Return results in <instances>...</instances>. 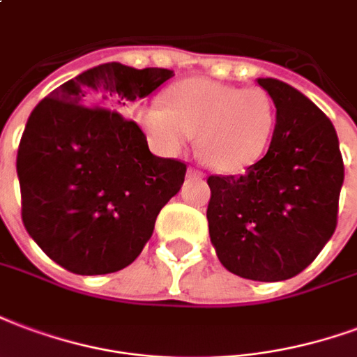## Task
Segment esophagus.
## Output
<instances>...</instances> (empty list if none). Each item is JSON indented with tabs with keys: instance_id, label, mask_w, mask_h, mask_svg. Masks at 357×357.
<instances>
[{
	"instance_id": "esophagus-1",
	"label": "esophagus",
	"mask_w": 357,
	"mask_h": 357,
	"mask_svg": "<svg viewBox=\"0 0 357 357\" xmlns=\"http://www.w3.org/2000/svg\"><path fill=\"white\" fill-rule=\"evenodd\" d=\"M188 176H190V178H204V173H202L199 169L190 167L188 169Z\"/></svg>"
}]
</instances>
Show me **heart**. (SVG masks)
Returning <instances> with one entry per match:
<instances>
[{
	"label": "heart",
	"instance_id": "b5f03b06",
	"mask_svg": "<svg viewBox=\"0 0 357 357\" xmlns=\"http://www.w3.org/2000/svg\"><path fill=\"white\" fill-rule=\"evenodd\" d=\"M165 102L135 112L150 142L173 155L197 135L199 152L220 173L251 167L274 135V100L261 87L239 89L213 79H184L167 91Z\"/></svg>",
	"mask_w": 357,
	"mask_h": 357
}]
</instances>
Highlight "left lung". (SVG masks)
Instances as JSON below:
<instances>
[{"mask_svg":"<svg viewBox=\"0 0 357 357\" xmlns=\"http://www.w3.org/2000/svg\"><path fill=\"white\" fill-rule=\"evenodd\" d=\"M275 104L266 155L243 175H211L209 236L218 261L253 282L301 274L337 228L344 163L337 131L310 98L261 77Z\"/></svg>","mask_w":357,"mask_h":357,"instance_id":"8db88e82","label":"left lung"}]
</instances>
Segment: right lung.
<instances>
[{
	"instance_id": "add662e5",
	"label": "right lung",
	"mask_w": 357,
	"mask_h": 357,
	"mask_svg": "<svg viewBox=\"0 0 357 357\" xmlns=\"http://www.w3.org/2000/svg\"><path fill=\"white\" fill-rule=\"evenodd\" d=\"M173 75L108 62L62 83L30 114L17 153L20 215L68 272L129 266L181 190L186 163L153 155L142 129L119 114Z\"/></svg>"
}]
</instances>
